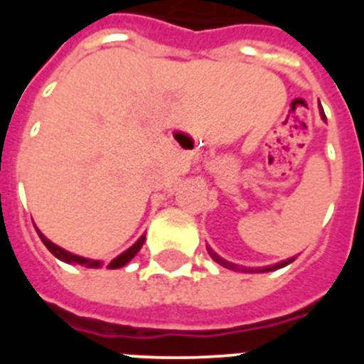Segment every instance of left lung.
<instances>
[{"label":"left lung","mask_w":364,"mask_h":364,"mask_svg":"<svg viewBox=\"0 0 364 364\" xmlns=\"http://www.w3.org/2000/svg\"><path fill=\"white\" fill-rule=\"evenodd\" d=\"M323 118H324V114H323ZM208 253H210L211 255V259L215 260V262H218V264L220 266H224V268H228V269H233V272H244V268L242 266H237V264H233V262H230V260H226V259H222L220 255H217V253L213 252V250H211L210 246H208ZM294 259L295 257H291V259H288V260H282V262H279V264H273V266H266V268H262V269H257V272H273V269H279V268H284V266H288L290 264V262H294Z\"/></svg>","instance_id":"obj_1"}]
</instances>
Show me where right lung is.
<instances>
[{
	"label": "right lung",
	"instance_id": "right-lung-1",
	"mask_svg": "<svg viewBox=\"0 0 364 364\" xmlns=\"http://www.w3.org/2000/svg\"><path fill=\"white\" fill-rule=\"evenodd\" d=\"M36 231H38V235H40L41 242L47 246V250H49V252L53 253L56 259L63 260V262H67V264H80V266H85V268H100V266H102V262H100V260L85 259V257H80V255H74V253L65 252L63 247H60V246H56L54 242H50V240L47 239V237H45V235L41 233L40 230H36ZM144 242H146V235H142V237H140V239H138L136 242H134L133 246L129 247V250H125L122 255H118L117 259H112L111 262L107 264V268L109 269H117V268H122V266L127 264V262H129V260L133 259V257L136 255L138 252H140V247L144 246Z\"/></svg>",
	"mask_w": 364,
	"mask_h": 364
}]
</instances>
